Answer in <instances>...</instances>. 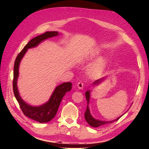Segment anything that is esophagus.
<instances>
[{"mask_svg":"<svg viewBox=\"0 0 149 149\" xmlns=\"http://www.w3.org/2000/svg\"><path fill=\"white\" fill-rule=\"evenodd\" d=\"M84 85L82 82H79V83H77V86L79 89H82L83 88H84Z\"/></svg>","mask_w":149,"mask_h":149,"instance_id":"obj_1","label":"esophagus"}]
</instances>
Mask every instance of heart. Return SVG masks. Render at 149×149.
Masks as SVG:
<instances>
[{"label":"heart","instance_id":"heart-1","mask_svg":"<svg viewBox=\"0 0 149 149\" xmlns=\"http://www.w3.org/2000/svg\"><path fill=\"white\" fill-rule=\"evenodd\" d=\"M105 65V61L103 58H100L99 60H97L94 64L93 65V66L91 68L90 71L93 74H97L102 71L104 68Z\"/></svg>","mask_w":149,"mask_h":149}]
</instances>
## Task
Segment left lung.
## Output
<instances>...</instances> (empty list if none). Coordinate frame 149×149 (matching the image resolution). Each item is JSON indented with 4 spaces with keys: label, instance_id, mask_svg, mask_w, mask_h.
Here are the masks:
<instances>
[{
    "label": "left lung",
    "instance_id": "8db88e82",
    "mask_svg": "<svg viewBox=\"0 0 149 149\" xmlns=\"http://www.w3.org/2000/svg\"><path fill=\"white\" fill-rule=\"evenodd\" d=\"M102 80V79H100L95 81L93 83V84H99V83ZM85 97H86V99L87 100V107L86 111H85V119L87 121V122L89 123L91 126H92V127H99V126L107 124V123H112V122H115V121H117L119 120L121 118V116H121L120 117L118 118L116 120H114L113 121H109V122H106V121H100V120H98L95 119V118H93L92 117L89 108V107H88V105H89V98H90L89 91H86V93H85Z\"/></svg>",
    "mask_w": 149,
    "mask_h": 149
}]
</instances>
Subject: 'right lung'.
I'll return each mask as SVG.
<instances>
[{
    "mask_svg": "<svg viewBox=\"0 0 149 149\" xmlns=\"http://www.w3.org/2000/svg\"><path fill=\"white\" fill-rule=\"evenodd\" d=\"M58 35V31H47L45 33L32 39L24 47L22 51L17 54L14 62L13 85H13V91L15 97L18 102L20 108L24 114L39 123L49 122L53 119L58 109L62 98L64 97L65 93L72 89V84L71 82H65L58 85L55 89L49 100L47 103L39 107H32L25 102L19 95L17 87V79L19 74V65L22 58L27 50V49L36 47L37 45H39L40 42L46 39L57 36Z\"/></svg>",
    "mask_w": 149,
    "mask_h": 149,
    "instance_id": "obj_1",
    "label": "right lung"
}]
</instances>
